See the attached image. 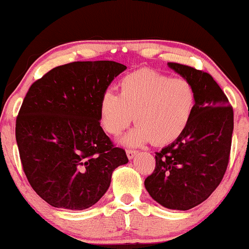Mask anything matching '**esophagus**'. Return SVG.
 Here are the masks:
<instances>
[{"instance_id":"34e87169","label":"esophagus","mask_w":249,"mask_h":249,"mask_svg":"<svg viewBox=\"0 0 249 249\" xmlns=\"http://www.w3.org/2000/svg\"><path fill=\"white\" fill-rule=\"evenodd\" d=\"M137 153H138V151H136V150H127L126 151V154H127V158L128 159H133L134 157H136Z\"/></svg>"}]
</instances>
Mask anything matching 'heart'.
<instances>
[{"mask_svg": "<svg viewBox=\"0 0 249 249\" xmlns=\"http://www.w3.org/2000/svg\"><path fill=\"white\" fill-rule=\"evenodd\" d=\"M196 108V90L185 78L142 69L119 82V95L107 91L99 103L103 128L119 136L134 121L138 123L124 138L127 145L153 141L166 145L186 130Z\"/></svg>", "mask_w": 249, "mask_h": 249, "instance_id": "obj_1", "label": "heart"}]
</instances>
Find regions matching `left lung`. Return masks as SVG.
<instances>
[{
    "label": "left lung",
    "mask_w": 249,
    "mask_h": 249,
    "mask_svg": "<svg viewBox=\"0 0 249 249\" xmlns=\"http://www.w3.org/2000/svg\"><path fill=\"white\" fill-rule=\"evenodd\" d=\"M196 90V108L184 133L156 152V168L145 179L148 194L161 206L187 211L201 204L224 178L230 161L232 105L210 73L168 62Z\"/></svg>",
    "instance_id": "obj_1"
}]
</instances>
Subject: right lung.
<instances>
[{"label": "right lung", "instance_id": "add662e5", "mask_svg": "<svg viewBox=\"0 0 249 249\" xmlns=\"http://www.w3.org/2000/svg\"><path fill=\"white\" fill-rule=\"evenodd\" d=\"M125 69L113 61L68 63L28 90L16 118L17 146L30 186L51 206L91 207L128 161L99 122L103 93Z\"/></svg>", "mask_w": 249, "mask_h": 249}]
</instances>
